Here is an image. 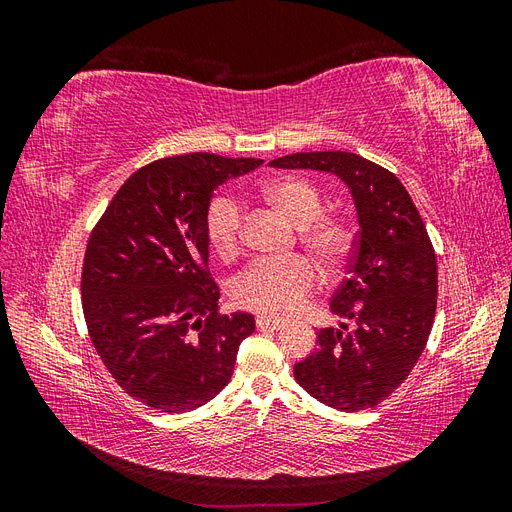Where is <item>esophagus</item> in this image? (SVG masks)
<instances>
[{"label":"esophagus","mask_w":512,"mask_h":512,"mask_svg":"<svg viewBox=\"0 0 512 512\" xmlns=\"http://www.w3.org/2000/svg\"><path fill=\"white\" fill-rule=\"evenodd\" d=\"M256 327L262 329V331H280V329H284V322L267 318V316H258L256 318Z\"/></svg>","instance_id":"34e87169"}]
</instances>
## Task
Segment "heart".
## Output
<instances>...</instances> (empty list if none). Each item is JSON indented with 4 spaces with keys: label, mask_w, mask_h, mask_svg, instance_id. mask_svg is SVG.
Masks as SVG:
<instances>
[{
    "label": "heart",
    "mask_w": 512,
    "mask_h": 512,
    "mask_svg": "<svg viewBox=\"0 0 512 512\" xmlns=\"http://www.w3.org/2000/svg\"><path fill=\"white\" fill-rule=\"evenodd\" d=\"M260 198L299 224V239L322 267L337 269L350 250L348 226L322 211V196L312 181L284 175L262 183ZM245 211L232 194L215 196L205 213V230L213 250L222 258L239 252ZM318 286L316 267L303 256L286 260H258L232 282L237 305L262 316L286 318L297 314Z\"/></svg>",
    "instance_id": "1"
}]
</instances>
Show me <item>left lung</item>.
<instances>
[{
    "label": "left lung",
    "instance_id": "obj_1",
    "mask_svg": "<svg viewBox=\"0 0 512 512\" xmlns=\"http://www.w3.org/2000/svg\"><path fill=\"white\" fill-rule=\"evenodd\" d=\"M346 183L359 232L331 312L354 331L320 329L316 352L294 365L303 389L342 412L376 408L408 378L425 350L438 301V265L408 190L389 170L348 151H309L269 162Z\"/></svg>",
    "mask_w": 512,
    "mask_h": 512
}]
</instances>
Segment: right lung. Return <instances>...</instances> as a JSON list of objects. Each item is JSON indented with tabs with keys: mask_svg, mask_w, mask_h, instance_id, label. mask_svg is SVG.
<instances>
[{
	"mask_svg": "<svg viewBox=\"0 0 512 512\" xmlns=\"http://www.w3.org/2000/svg\"><path fill=\"white\" fill-rule=\"evenodd\" d=\"M260 164L203 151L151 162L91 232L81 277L89 337L121 389L153 410L205 406L256 329L247 312L218 314L205 213L218 185Z\"/></svg>",
	"mask_w": 512,
	"mask_h": 512,
	"instance_id": "add662e5",
	"label": "right lung"
}]
</instances>
